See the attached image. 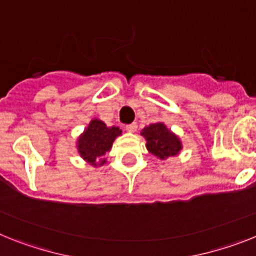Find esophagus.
<instances>
[{
	"label": "esophagus",
	"instance_id": "obj_1",
	"mask_svg": "<svg viewBox=\"0 0 256 256\" xmlns=\"http://www.w3.org/2000/svg\"><path fill=\"white\" fill-rule=\"evenodd\" d=\"M136 128H138L136 122H132V124H130V125H126V130H128V132H135Z\"/></svg>",
	"mask_w": 256,
	"mask_h": 256
}]
</instances>
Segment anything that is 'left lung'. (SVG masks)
Segmentation results:
<instances>
[{"mask_svg":"<svg viewBox=\"0 0 256 256\" xmlns=\"http://www.w3.org/2000/svg\"><path fill=\"white\" fill-rule=\"evenodd\" d=\"M140 134L146 139L148 152L161 161L175 157L183 150L180 138L168 128L164 122H156L146 126Z\"/></svg>","mask_w":256,"mask_h":256,"instance_id":"obj_1","label":"left lung"}]
</instances>
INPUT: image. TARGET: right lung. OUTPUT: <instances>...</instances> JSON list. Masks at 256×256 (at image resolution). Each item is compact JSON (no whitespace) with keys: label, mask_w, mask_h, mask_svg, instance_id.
<instances>
[{"label":"right lung","mask_w":256,"mask_h":256,"mask_svg":"<svg viewBox=\"0 0 256 256\" xmlns=\"http://www.w3.org/2000/svg\"><path fill=\"white\" fill-rule=\"evenodd\" d=\"M121 134L122 130L117 126L110 128L99 118H92L78 136L76 146L78 154L91 166H103L106 164L104 156L110 152L114 139Z\"/></svg>","instance_id":"right-lung-1"}]
</instances>
